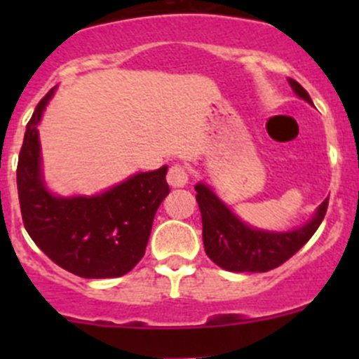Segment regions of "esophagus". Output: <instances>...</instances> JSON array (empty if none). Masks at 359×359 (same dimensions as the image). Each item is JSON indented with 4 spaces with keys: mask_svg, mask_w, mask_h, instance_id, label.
<instances>
[{
    "mask_svg": "<svg viewBox=\"0 0 359 359\" xmlns=\"http://www.w3.org/2000/svg\"><path fill=\"white\" fill-rule=\"evenodd\" d=\"M166 180L172 187H184L189 180V173H187V168L184 165H173L170 166L168 175H166Z\"/></svg>",
    "mask_w": 359,
    "mask_h": 359,
    "instance_id": "1",
    "label": "esophagus"
}]
</instances>
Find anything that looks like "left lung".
I'll return each mask as SVG.
<instances>
[{"instance_id": "1", "label": "left lung", "mask_w": 359, "mask_h": 359, "mask_svg": "<svg viewBox=\"0 0 359 359\" xmlns=\"http://www.w3.org/2000/svg\"><path fill=\"white\" fill-rule=\"evenodd\" d=\"M288 81L300 99L313 104L309 93L295 79ZM194 189L201 212L206 255L217 266L233 273H266L287 262L316 233L328 208L327 198L306 226L288 233H269L241 222L205 184H196Z\"/></svg>"}]
</instances>
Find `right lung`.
<instances>
[{
  "label": "right lung",
  "instance_id": "right-lung-1",
  "mask_svg": "<svg viewBox=\"0 0 359 359\" xmlns=\"http://www.w3.org/2000/svg\"><path fill=\"white\" fill-rule=\"evenodd\" d=\"M50 90L25 126L17 165L24 227L57 266L81 278H118L146 253L154 213L170 193L168 166L142 172L97 196H53L41 177L38 123Z\"/></svg>",
  "mask_w": 359,
  "mask_h": 359
}]
</instances>
